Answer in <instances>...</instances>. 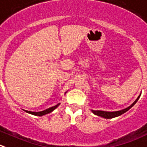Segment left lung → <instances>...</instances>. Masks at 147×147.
<instances>
[{
	"label": "left lung",
	"mask_w": 147,
	"mask_h": 147,
	"mask_svg": "<svg viewBox=\"0 0 147 147\" xmlns=\"http://www.w3.org/2000/svg\"><path fill=\"white\" fill-rule=\"evenodd\" d=\"M141 96V94L138 96V98H136V100L133 102L131 105H129L127 108H124V109L120 110V111H94V110H91V111L92 112V113H94L95 115L98 116H100V117L104 118V119H113V118L118 117V116H121V115L123 114L124 113H126V111H128L131 108L134 106L135 104L136 103V102L138 101V100L139 99Z\"/></svg>",
	"instance_id": "8db88e82"
}]
</instances>
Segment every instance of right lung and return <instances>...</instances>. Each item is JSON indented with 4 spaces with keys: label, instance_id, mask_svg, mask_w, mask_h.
Here are the masks:
<instances>
[{
    "label": "right lung",
    "instance_id": "add662e5",
    "mask_svg": "<svg viewBox=\"0 0 147 147\" xmlns=\"http://www.w3.org/2000/svg\"><path fill=\"white\" fill-rule=\"evenodd\" d=\"M66 92H65V94H66ZM59 105H60V103H58V104H57L56 105H55V106H52V107H51V108H47V109L44 110V111H39V112L28 111H26V110H24V111H25V112H26V113H29V114L34 115V116H45V115L48 114V113H51V112H52V111H55V110L56 109V108H57V107L59 106Z\"/></svg>",
    "mask_w": 147,
    "mask_h": 147
}]
</instances>
